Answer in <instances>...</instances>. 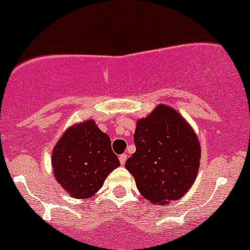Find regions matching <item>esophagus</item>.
<instances>
[{
    "mask_svg": "<svg viewBox=\"0 0 250 250\" xmlns=\"http://www.w3.org/2000/svg\"><path fill=\"white\" fill-rule=\"evenodd\" d=\"M125 161H127V155H125V154L120 155V162H121V165H125Z\"/></svg>",
    "mask_w": 250,
    "mask_h": 250,
    "instance_id": "34e87169",
    "label": "esophagus"
}]
</instances>
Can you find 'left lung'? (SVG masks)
<instances>
[{"mask_svg": "<svg viewBox=\"0 0 250 250\" xmlns=\"http://www.w3.org/2000/svg\"><path fill=\"white\" fill-rule=\"evenodd\" d=\"M135 152L125 161L138 190L152 204L165 205L183 197L197 178L200 144L186 120L159 105L137 122Z\"/></svg>", "mask_w": 250, "mask_h": 250, "instance_id": "8db88e82", "label": "left lung"}]
</instances>
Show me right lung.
Returning <instances> with one entry per match:
<instances>
[{"mask_svg": "<svg viewBox=\"0 0 250 250\" xmlns=\"http://www.w3.org/2000/svg\"><path fill=\"white\" fill-rule=\"evenodd\" d=\"M55 178L76 199L90 198L100 189L106 177L120 166L111 149V140L95 121L69 127L52 151Z\"/></svg>", "mask_w": 250, "mask_h": 250, "instance_id": "add662e5", "label": "right lung"}]
</instances>
